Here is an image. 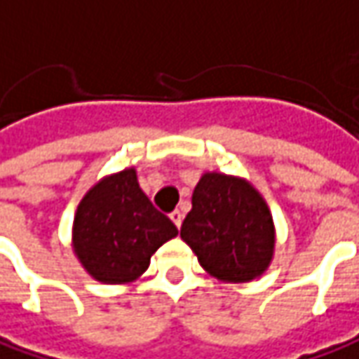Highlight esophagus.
<instances>
[{"label": "esophagus", "instance_id": "34e87169", "mask_svg": "<svg viewBox=\"0 0 359 359\" xmlns=\"http://www.w3.org/2000/svg\"><path fill=\"white\" fill-rule=\"evenodd\" d=\"M170 220L177 224V229H180V224H182V212H180V210H172V212H170Z\"/></svg>", "mask_w": 359, "mask_h": 359}]
</instances>
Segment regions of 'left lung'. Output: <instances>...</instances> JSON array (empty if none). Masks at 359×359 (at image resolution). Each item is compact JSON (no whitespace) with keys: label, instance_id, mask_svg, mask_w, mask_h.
<instances>
[{"label":"left lung","instance_id":"left-lung-1","mask_svg":"<svg viewBox=\"0 0 359 359\" xmlns=\"http://www.w3.org/2000/svg\"><path fill=\"white\" fill-rule=\"evenodd\" d=\"M204 270L220 282H252L274 256L272 212L246 179L204 172L192 192V210L180 226Z\"/></svg>","mask_w":359,"mask_h":359}]
</instances>
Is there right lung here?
Wrapping results in <instances>:
<instances>
[{"mask_svg": "<svg viewBox=\"0 0 359 359\" xmlns=\"http://www.w3.org/2000/svg\"><path fill=\"white\" fill-rule=\"evenodd\" d=\"M179 234L141 191L130 167L103 177L81 198L73 218V252L85 272L101 284L141 278L151 256Z\"/></svg>", "mask_w": 359, "mask_h": 359, "instance_id": "right-lung-1", "label": "right lung"}]
</instances>
